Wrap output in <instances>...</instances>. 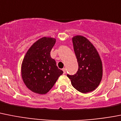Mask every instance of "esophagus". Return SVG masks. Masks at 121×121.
<instances>
[{"instance_id":"1","label":"esophagus","mask_w":121,"mask_h":121,"mask_svg":"<svg viewBox=\"0 0 121 121\" xmlns=\"http://www.w3.org/2000/svg\"><path fill=\"white\" fill-rule=\"evenodd\" d=\"M62 70H63V72H64V74H65V73H66V69H65V68H64V69H62Z\"/></svg>"}]
</instances>
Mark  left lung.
I'll use <instances>...</instances> for the list:
<instances>
[{
    "label": "left lung",
    "mask_w": 121,
    "mask_h": 121,
    "mask_svg": "<svg viewBox=\"0 0 121 121\" xmlns=\"http://www.w3.org/2000/svg\"><path fill=\"white\" fill-rule=\"evenodd\" d=\"M72 42L78 69L76 74H68L67 76L76 90L89 92L95 90L102 80V60L97 49L86 38L76 35L73 37Z\"/></svg>",
    "instance_id": "1"
}]
</instances>
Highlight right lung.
<instances>
[{"instance_id":"right-lung-1","label":"right lung","mask_w":121,"mask_h":121,"mask_svg":"<svg viewBox=\"0 0 121 121\" xmlns=\"http://www.w3.org/2000/svg\"><path fill=\"white\" fill-rule=\"evenodd\" d=\"M55 39L43 37L27 51L21 66L23 81L31 91L45 94L53 87L63 71L57 67L50 52L56 43Z\"/></svg>"}]
</instances>
